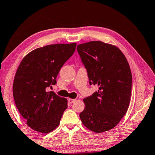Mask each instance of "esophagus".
Returning <instances> with one entry per match:
<instances>
[{
	"instance_id": "34e87169",
	"label": "esophagus",
	"mask_w": 155,
	"mask_h": 155,
	"mask_svg": "<svg viewBox=\"0 0 155 155\" xmlns=\"http://www.w3.org/2000/svg\"><path fill=\"white\" fill-rule=\"evenodd\" d=\"M76 101V99H72V98H68V102H69L70 103H74Z\"/></svg>"
}]
</instances>
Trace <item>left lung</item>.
<instances>
[{"label":"left lung","instance_id":"left-lung-1","mask_svg":"<svg viewBox=\"0 0 155 155\" xmlns=\"http://www.w3.org/2000/svg\"><path fill=\"white\" fill-rule=\"evenodd\" d=\"M77 51L87 69L90 84L98 86V91L83 99L81 122L95 133L111 130L124 116L130 104L129 64L117 47L101 41L78 44Z\"/></svg>","mask_w":155,"mask_h":155}]
</instances>
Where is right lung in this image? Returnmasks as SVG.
I'll return each mask as SVG.
<instances>
[{"label":"right lung","instance_id":"right-lung-1","mask_svg":"<svg viewBox=\"0 0 155 155\" xmlns=\"http://www.w3.org/2000/svg\"><path fill=\"white\" fill-rule=\"evenodd\" d=\"M76 46L57 44L36 48L18 66L13 95L18 111L34 130L48 133L59 124L68 101L46 89L55 85L60 69L74 54Z\"/></svg>","mask_w":155,"mask_h":155}]
</instances>
